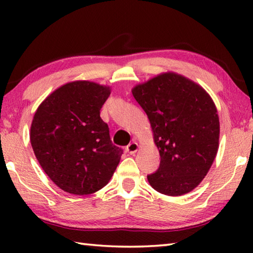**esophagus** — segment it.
I'll return each instance as SVG.
<instances>
[{"label":"esophagus","instance_id":"1","mask_svg":"<svg viewBox=\"0 0 253 253\" xmlns=\"http://www.w3.org/2000/svg\"><path fill=\"white\" fill-rule=\"evenodd\" d=\"M138 148H139L138 144H137L136 142H131V143L126 147V152H127L128 154H130V155H134V154H135L137 151H138Z\"/></svg>","mask_w":253,"mask_h":253}]
</instances>
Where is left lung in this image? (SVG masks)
<instances>
[{"instance_id": "left-lung-1", "label": "left lung", "mask_w": 253, "mask_h": 253, "mask_svg": "<svg viewBox=\"0 0 253 253\" xmlns=\"http://www.w3.org/2000/svg\"><path fill=\"white\" fill-rule=\"evenodd\" d=\"M131 92L147 115L161 155L160 168L147 176L151 186L169 196L193 191L219 149V115L211 96L176 72H163Z\"/></svg>"}]
</instances>
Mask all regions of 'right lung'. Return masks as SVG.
Returning a JSON list of instances; mask_svg holds the SVG:
<instances>
[{
	"mask_svg": "<svg viewBox=\"0 0 253 253\" xmlns=\"http://www.w3.org/2000/svg\"><path fill=\"white\" fill-rule=\"evenodd\" d=\"M110 87L88 80L60 85L34 114L30 142L41 168L67 193L88 195L110 181L123 149L111 143L100 109Z\"/></svg>",
	"mask_w": 253,
	"mask_h": 253,
	"instance_id": "add662e5",
	"label": "right lung"
}]
</instances>
